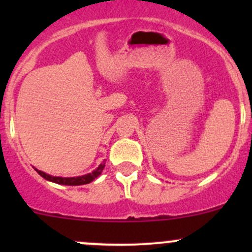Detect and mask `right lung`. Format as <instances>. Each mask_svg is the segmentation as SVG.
<instances>
[{
  "label": "right lung",
  "mask_w": 252,
  "mask_h": 252,
  "mask_svg": "<svg viewBox=\"0 0 252 252\" xmlns=\"http://www.w3.org/2000/svg\"><path fill=\"white\" fill-rule=\"evenodd\" d=\"M105 163L106 162L103 161L95 171H93L91 173H88L85 175H79V177H69V178H64V177H53V175H50L45 172L39 171L37 168H35V171L37 172L40 175H41L44 179L48 180V182L56 183V184H61V185H84V184H89L93 180H95V178H97L98 175L102 173L103 168H105Z\"/></svg>",
  "instance_id": "1"
}]
</instances>
